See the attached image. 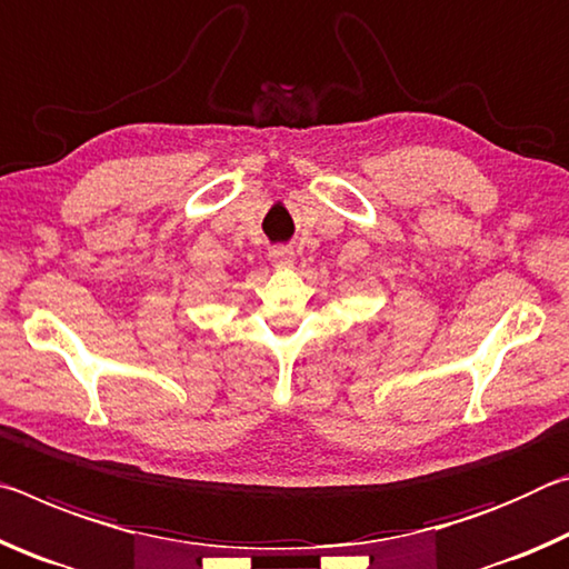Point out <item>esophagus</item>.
Here are the masks:
<instances>
[{
	"label": "esophagus",
	"instance_id": "obj_1",
	"mask_svg": "<svg viewBox=\"0 0 569 569\" xmlns=\"http://www.w3.org/2000/svg\"><path fill=\"white\" fill-rule=\"evenodd\" d=\"M269 262L277 264V267L292 264L295 262V251L290 247H284V244H277V247L269 249Z\"/></svg>",
	"mask_w": 569,
	"mask_h": 569
}]
</instances>
